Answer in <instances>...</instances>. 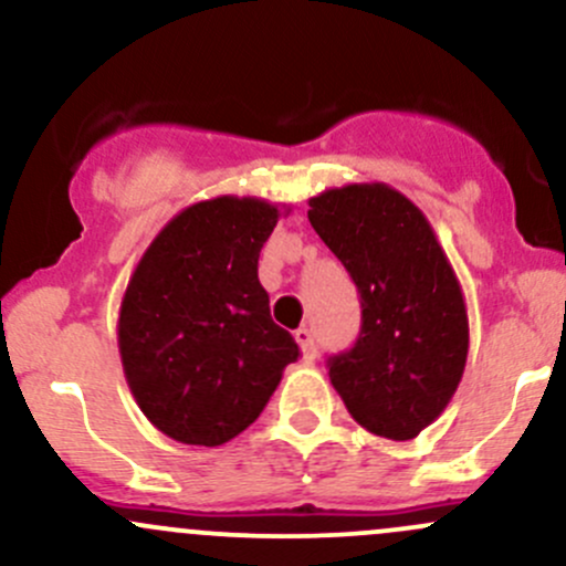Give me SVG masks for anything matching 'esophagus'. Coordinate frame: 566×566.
I'll return each mask as SVG.
<instances>
[{
  "label": "esophagus",
  "instance_id": "esophagus-1",
  "mask_svg": "<svg viewBox=\"0 0 566 566\" xmlns=\"http://www.w3.org/2000/svg\"><path fill=\"white\" fill-rule=\"evenodd\" d=\"M295 342H298L303 360H314V355H317V347H314V333L308 328H298L295 331Z\"/></svg>",
  "mask_w": 566,
  "mask_h": 566
}]
</instances>
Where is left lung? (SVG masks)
I'll return each instance as SVG.
<instances>
[{
	"instance_id": "obj_1",
	"label": "left lung",
	"mask_w": 566,
	"mask_h": 566,
	"mask_svg": "<svg viewBox=\"0 0 566 566\" xmlns=\"http://www.w3.org/2000/svg\"><path fill=\"white\" fill-rule=\"evenodd\" d=\"M308 222L360 293V336L328 360L331 385L366 431L407 442L463 377L469 317L426 213L388 184H347L308 200Z\"/></svg>"
}]
</instances>
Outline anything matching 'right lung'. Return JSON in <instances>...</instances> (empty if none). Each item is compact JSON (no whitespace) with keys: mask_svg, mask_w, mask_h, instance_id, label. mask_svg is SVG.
<instances>
[{"mask_svg":"<svg viewBox=\"0 0 566 566\" xmlns=\"http://www.w3.org/2000/svg\"><path fill=\"white\" fill-rule=\"evenodd\" d=\"M279 217L260 198L200 200L159 230L129 276L118 308L124 377L140 412L176 442H230L298 360L258 279Z\"/></svg>","mask_w":566,"mask_h":566,"instance_id":"obj_1","label":"right lung"}]
</instances>
